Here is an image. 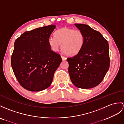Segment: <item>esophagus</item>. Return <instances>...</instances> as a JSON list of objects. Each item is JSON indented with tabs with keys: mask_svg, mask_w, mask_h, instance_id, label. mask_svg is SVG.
I'll return each instance as SVG.
<instances>
[{
	"mask_svg": "<svg viewBox=\"0 0 124 124\" xmlns=\"http://www.w3.org/2000/svg\"><path fill=\"white\" fill-rule=\"evenodd\" d=\"M61 57H62V60H66V58L65 57H64V56H61Z\"/></svg>",
	"mask_w": 124,
	"mask_h": 124,
	"instance_id": "1",
	"label": "esophagus"
}]
</instances>
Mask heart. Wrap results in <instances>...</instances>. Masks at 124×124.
I'll use <instances>...</instances> for the list:
<instances>
[{
    "instance_id": "heart-1",
    "label": "heart",
    "mask_w": 124,
    "mask_h": 124,
    "mask_svg": "<svg viewBox=\"0 0 124 124\" xmlns=\"http://www.w3.org/2000/svg\"><path fill=\"white\" fill-rule=\"evenodd\" d=\"M49 45L53 51L59 49L61 44L62 50L68 56H75L79 53L84 46V36L79 30L63 27L55 32V37H50Z\"/></svg>"
}]
</instances>
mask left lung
I'll return each instance as SVG.
<instances>
[{
	"mask_svg": "<svg viewBox=\"0 0 124 124\" xmlns=\"http://www.w3.org/2000/svg\"><path fill=\"white\" fill-rule=\"evenodd\" d=\"M75 26L83 33L84 44L77 55L67 59L68 72L75 86L92 88L101 82L109 69V45L100 32L88 25Z\"/></svg>",
	"mask_w": 124,
	"mask_h": 124,
	"instance_id": "obj_1",
	"label": "left lung"
}]
</instances>
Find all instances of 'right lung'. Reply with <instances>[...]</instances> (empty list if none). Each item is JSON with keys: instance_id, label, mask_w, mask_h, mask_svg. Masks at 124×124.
<instances>
[{"instance_id": "right-lung-1", "label": "right lung", "mask_w": 124, "mask_h": 124, "mask_svg": "<svg viewBox=\"0 0 124 124\" xmlns=\"http://www.w3.org/2000/svg\"><path fill=\"white\" fill-rule=\"evenodd\" d=\"M55 28L51 25L26 31L15 41L11 67L20 85L29 91L39 92L49 87L62 62L48 43Z\"/></svg>"}]
</instances>
